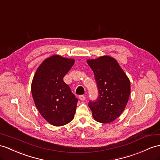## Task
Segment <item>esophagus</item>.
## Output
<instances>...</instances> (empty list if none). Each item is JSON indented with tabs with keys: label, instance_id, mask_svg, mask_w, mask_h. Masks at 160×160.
<instances>
[{
	"label": "esophagus",
	"instance_id": "34e87169",
	"mask_svg": "<svg viewBox=\"0 0 160 160\" xmlns=\"http://www.w3.org/2000/svg\"><path fill=\"white\" fill-rule=\"evenodd\" d=\"M79 99H80L81 100H82V101H84V100H85V96H83V95H81V96H79Z\"/></svg>",
	"mask_w": 160,
	"mask_h": 160
}]
</instances>
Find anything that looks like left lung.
<instances>
[{
  "label": "left lung",
  "instance_id": "left-lung-1",
  "mask_svg": "<svg viewBox=\"0 0 160 160\" xmlns=\"http://www.w3.org/2000/svg\"><path fill=\"white\" fill-rule=\"evenodd\" d=\"M88 65L94 73L99 96L89 107L96 122H113L125 109L130 94V81L115 58L102 56L88 59Z\"/></svg>",
  "mask_w": 160,
  "mask_h": 160
}]
</instances>
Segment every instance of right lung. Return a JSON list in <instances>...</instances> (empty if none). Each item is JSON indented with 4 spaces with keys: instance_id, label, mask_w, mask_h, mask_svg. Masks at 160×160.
I'll list each match as a JSON object with an SVG mask.
<instances>
[{
    "instance_id": "obj_1",
    "label": "right lung",
    "mask_w": 160,
    "mask_h": 160,
    "mask_svg": "<svg viewBox=\"0 0 160 160\" xmlns=\"http://www.w3.org/2000/svg\"><path fill=\"white\" fill-rule=\"evenodd\" d=\"M74 63L72 58L60 55L46 58L38 67L31 84L35 106L54 126H64L75 117L78 100L63 81Z\"/></svg>"
}]
</instances>
